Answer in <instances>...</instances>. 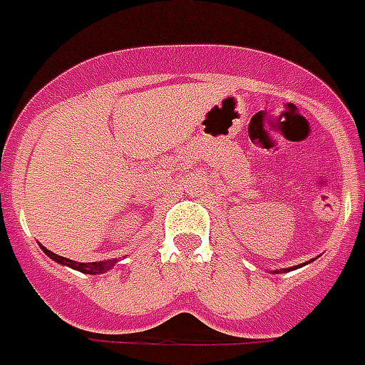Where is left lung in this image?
Returning a JSON list of instances; mask_svg holds the SVG:
<instances>
[{
    "mask_svg": "<svg viewBox=\"0 0 365 365\" xmlns=\"http://www.w3.org/2000/svg\"><path fill=\"white\" fill-rule=\"evenodd\" d=\"M297 267H299V265H297ZM293 269H294V267H289V269H281V271L275 269V271H273V273H283V271H293Z\"/></svg>",
    "mask_w": 365,
    "mask_h": 365,
    "instance_id": "1",
    "label": "left lung"
}]
</instances>
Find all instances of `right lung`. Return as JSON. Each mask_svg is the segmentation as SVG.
Instances as JSON below:
<instances>
[{
	"instance_id": "right-lung-1",
	"label": "right lung",
	"mask_w": 365,
	"mask_h": 365,
	"mask_svg": "<svg viewBox=\"0 0 365 365\" xmlns=\"http://www.w3.org/2000/svg\"><path fill=\"white\" fill-rule=\"evenodd\" d=\"M41 250L45 252V255H48L51 259L56 261V263H61V265H66V267H71V269H76L80 273H86V275H100V273H106V271H110L118 263V259H104V261H92V263H78V261H72L66 259L63 255H56L51 250H46L41 245Z\"/></svg>"
}]
</instances>
